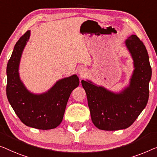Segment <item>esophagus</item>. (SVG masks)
Instances as JSON below:
<instances>
[{"mask_svg":"<svg viewBox=\"0 0 157 157\" xmlns=\"http://www.w3.org/2000/svg\"><path fill=\"white\" fill-rule=\"evenodd\" d=\"M78 74H79V75L82 78H85V77L87 75V70L85 69V67H79V69H78Z\"/></svg>","mask_w":157,"mask_h":157,"instance_id":"obj_1","label":"esophagus"}]
</instances>
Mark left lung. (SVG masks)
Listing matches in <instances>:
<instances>
[{
  "label": "left lung",
  "mask_w": 157,
  "mask_h": 157,
  "mask_svg": "<svg viewBox=\"0 0 157 157\" xmlns=\"http://www.w3.org/2000/svg\"><path fill=\"white\" fill-rule=\"evenodd\" d=\"M125 45L133 59L134 68L127 87L120 92H114L88 79L81 81L92 122L101 130L115 131L130 127L149 100L151 67L147 50L136 35L128 37Z\"/></svg>",
  "instance_id": "obj_1"
}]
</instances>
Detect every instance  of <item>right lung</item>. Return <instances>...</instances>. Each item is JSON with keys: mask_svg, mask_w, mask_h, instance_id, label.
Wrapping results in <instances>:
<instances>
[{"mask_svg": "<svg viewBox=\"0 0 157 157\" xmlns=\"http://www.w3.org/2000/svg\"><path fill=\"white\" fill-rule=\"evenodd\" d=\"M30 30L18 40L7 65L6 94L15 114L24 124L38 129L56 128L62 122L68 99L72 90L78 87L76 75L57 81L47 92L34 94L25 87L19 75L21 58Z\"/></svg>", "mask_w": 157, "mask_h": 157, "instance_id": "1", "label": "right lung"}]
</instances>
